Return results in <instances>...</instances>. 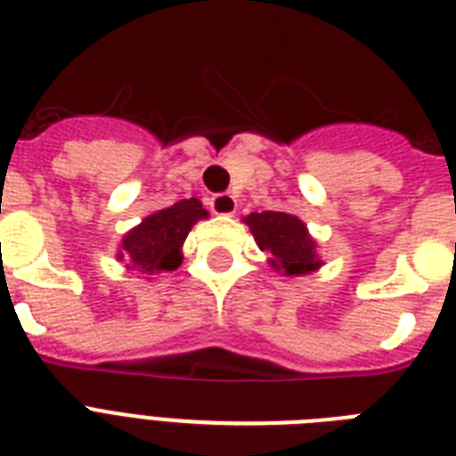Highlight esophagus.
Returning <instances> with one entry per match:
<instances>
[{"mask_svg": "<svg viewBox=\"0 0 456 456\" xmlns=\"http://www.w3.org/2000/svg\"><path fill=\"white\" fill-rule=\"evenodd\" d=\"M210 210H213L215 215H234L236 208H239V203H236V199L232 196V193H215L213 199H210Z\"/></svg>", "mask_w": 456, "mask_h": 456, "instance_id": "esophagus-1", "label": "esophagus"}]
</instances>
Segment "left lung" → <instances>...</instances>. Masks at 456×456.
<instances>
[{"instance_id":"obj_1","label":"left lung","mask_w":456,"mask_h":456,"mask_svg":"<svg viewBox=\"0 0 456 456\" xmlns=\"http://www.w3.org/2000/svg\"><path fill=\"white\" fill-rule=\"evenodd\" d=\"M246 224L256 236L257 246L272 256V267L284 272L289 277L317 270L322 260H317L314 241L307 236L303 222L289 213H250Z\"/></svg>"}]
</instances>
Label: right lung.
<instances>
[{
	"label": "right lung",
	"mask_w": 456,
	"mask_h": 456,
	"mask_svg": "<svg viewBox=\"0 0 456 456\" xmlns=\"http://www.w3.org/2000/svg\"><path fill=\"white\" fill-rule=\"evenodd\" d=\"M208 217L199 199H184L175 206L149 215L139 227H134L123 239L120 260H127V267L139 274H160L177 270L182 263L179 248L186 234L199 220Z\"/></svg>",
	"instance_id": "obj_1"
}]
</instances>
